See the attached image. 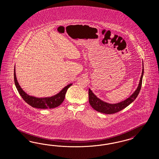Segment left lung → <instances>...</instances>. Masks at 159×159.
Masks as SVG:
<instances>
[{
	"instance_id": "obj_1",
	"label": "left lung",
	"mask_w": 159,
	"mask_h": 159,
	"mask_svg": "<svg viewBox=\"0 0 159 159\" xmlns=\"http://www.w3.org/2000/svg\"><path fill=\"white\" fill-rule=\"evenodd\" d=\"M143 73H144V69H143V63L142 72V75L140 79L139 83L138 88L129 97H128L125 100L116 104H110V103L106 102L105 101H102L92 92L90 89H89V103L90 106H92L94 110L106 114H114L117 112L121 111L122 110H123L124 108H125L127 106H129L130 104H131L138 96L140 90L141 89Z\"/></svg>"
}]
</instances>
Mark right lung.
<instances>
[{
	"label": "right lung",
	"instance_id": "right-lung-1",
	"mask_svg": "<svg viewBox=\"0 0 159 159\" xmlns=\"http://www.w3.org/2000/svg\"><path fill=\"white\" fill-rule=\"evenodd\" d=\"M15 71L16 70H15V67L14 79H15V85L18 92L19 93L20 95L28 104L36 108H40V109L53 108L60 106L65 99V94L67 92V89H69V87L72 85V83L69 84L66 86L65 87L61 92L53 96L43 97V98H39L36 97L31 96L24 92L20 86L16 78Z\"/></svg>",
	"mask_w": 159,
	"mask_h": 159
}]
</instances>
